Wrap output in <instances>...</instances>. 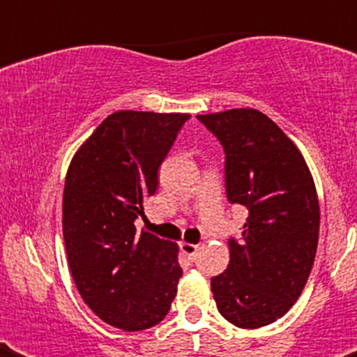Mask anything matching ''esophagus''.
Here are the masks:
<instances>
[{"mask_svg": "<svg viewBox=\"0 0 357 357\" xmlns=\"http://www.w3.org/2000/svg\"><path fill=\"white\" fill-rule=\"evenodd\" d=\"M179 248H181V252H183L189 259H195L196 255H198V246L196 244H189V243H181L179 244Z\"/></svg>", "mask_w": 357, "mask_h": 357, "instance_id": "1", "label": "esophagus"}]
</instances>
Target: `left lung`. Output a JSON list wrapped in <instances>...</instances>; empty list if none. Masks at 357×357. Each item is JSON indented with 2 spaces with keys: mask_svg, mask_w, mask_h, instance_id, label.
Listing matches in <instances>:
<instances>
[{
  "mask_svg": "<svg viewBox=\"0 0 357 357\" xmlns=\"http://www.w3.org/2000/svg\"><path fill=\"white\" fill-rule=\"evenodd\" d=\"M198 120L224 148L229 204L248 209L241 237L228 241V268L211 278L213 296L235 326H266L293 307L315 261L321 211L313 178L266 114L231 109Z\"/></svg>",
  "mask_w": 357,
  "mask_h": 357,
  "instance_id": "1",
  "label": "left lung"
}]
</instances>
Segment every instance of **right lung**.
<instances>
[{
  "instance_id": "obj_1",
  "label": "right lung",
  "mask_w": 357,
  "mask_h": 357,
  "mask_svg": "<svg viewBox=\"0 0 357 357\" xmlns=\"http://www.w3.org/2000/svg\"><path fill=\"white\" fill-rule=\"evenodd\" d=\"M190 114L120 111L81 146L66 174L63 235L75 287L103 322L126 332L167 317L183 274L178 244L137 234L159 167Z\"/></svg>"
}]
</instances>
